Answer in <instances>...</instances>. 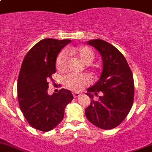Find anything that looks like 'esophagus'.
Masks as SVG:
<instances>
[{
	"mask_svg": "<svg viewBox=\"0 0 152 152\" xmlns=\"http://www.w3.org/2000/svg\"><path fill=\"white\" fill-rule=\"evenodd\" d=\"M72 94H73V96L75 97V98H77V97L80 96V93H76V92H74V93H72Z\"/></svg>",
	"mask_w": 152,
	"mask_h": 152,
	"instance_id": "1",
	"label": "esophagus"
}]
</instances>
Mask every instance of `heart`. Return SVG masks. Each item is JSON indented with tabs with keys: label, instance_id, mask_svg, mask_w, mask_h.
<instances>
[{
	"label": "heart",
	"instance_id": "heart-1",
	"mask_svg": "<svg viewBox=\"0 0 152 152\" xmlns=\"http://www.w3.org/2000/svg\"><path fill=\"white\" fill-rule=\"evenodd\" d=\"M69 53L76 55L80 58L81 62L86 65H90L95 59V53L89 46H81L77 48H69L67 50ZM68 61L66 51H62L57 56L56 65L58 70H65ZM65 84L71 90L80 91L90 82V78L87 75L70 74L64 78Z\"/></svg>",
	"mask_w": 152,
	"mask_h": 152
}]
</instances>
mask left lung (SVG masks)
I'll list each match as a JSON object with an SVG mask.
<instances>
[{"label":"left lung","instance_id":"obj_1","mask_svg":"<svg viewBox=\"0 0 152 152\" xmlns=\"http://www.w3.org/2000/svg\"><path fill=\"white\" fill-rule=\"evenodd\" d=\"M99 52L102 72L99 80L87 89L91 99L85 108L87 120L103 130L118 126L130 112L134 99V82L129 65L123 54L109 43L95 39L87 41ZM100 93L97 101L93 96Z\"/></svg>","mask_w":152,"mask_h":152}]
</instances>
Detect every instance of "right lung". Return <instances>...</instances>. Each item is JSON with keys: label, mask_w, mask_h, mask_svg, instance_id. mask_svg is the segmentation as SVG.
<instances>
[{"label": "right lung", "mask_w": 152, "mask_h": 152, "mask_svg": "<svg viewBox=\"0 0 152 152\" xmlns=\"http://www.w3.org/2000/svg\"><path fill=\"white\" fill-rule=\"evenodd\" d=\"M71 40L43 39L25 56L17 83L18 100L29 124L43 132L52 130L64 118L65 108L73 99L72 92L61 89L47 93L48 80L56 72V61L62 48Z\"/></svg>", "instance_id": "1"}]
</instances>
